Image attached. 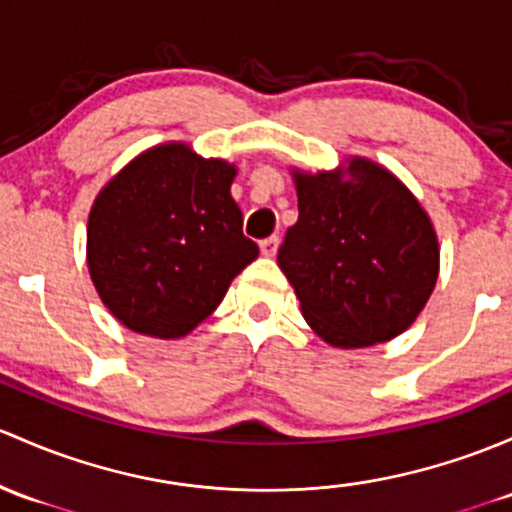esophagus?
I'll list each match as a JSON object with an SVG mask.
<instances>
[{
  "label": "esophagus",
  "instance_id": "obj_1",
  "mask_svg": "<svg viewBox=\"0 0 512 512\" xmlns=\"http://www.w3.org/2000/svg\"><path fill=\"white\" fill-rule=\"evenodd\" d=\"M277 247H279V238L277 235H272V238H265L260 242V252L265 257H274L277 255Z\"/></svg>",
  "mask_w": 512,
  "mask_h": 512
}]
</instances>
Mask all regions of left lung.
<instances>
[{
	"label": "left lung",
	"mask_w": 512,
	"mask_h": 512,
	"mask_svg": "<svg viewBox=\"0 0 512 512\" xmlns=\"http://www.w3.org/2000/svg\"><path fill=\"white\" fill-rule=\"evenodd\" d=\"M299 220L277 265L301 314L326 343L365 348L400 336L439 277L432 220L383 166L353 157L343 169L294 171Z\"/></svg>",
	"instance_id": "left-lung-1"
}]
</instances>
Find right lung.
I'll use <instances>...</instances> for the list:
<instances>
[{"instance_id": "add662e5", "label": "right lung", "mask_w": 512, "mask_h": 512, "mask_svg": "<svg viewBox=\"0 0 512 512\" xmlns=\"http://www.w3.org/2000/svg\"><path fill=\"white\" fill-rule=\"evenodd\" d=\"M235 166L171 142L132 159L95 198L88 270L120 324L181 338L218 309L260 255L230 196Z\"/></svg>"}]
</instances>
